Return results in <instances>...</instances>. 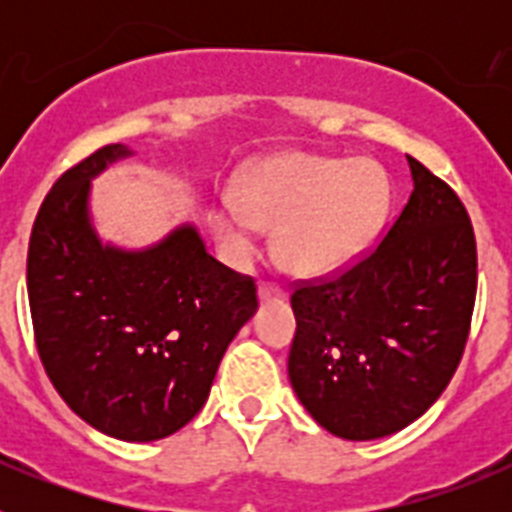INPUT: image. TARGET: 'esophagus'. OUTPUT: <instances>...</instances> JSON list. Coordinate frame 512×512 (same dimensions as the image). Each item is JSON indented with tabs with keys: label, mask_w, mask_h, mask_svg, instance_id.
Wrapping results in <instances>:
<instances>
[{
	"label": "esophagus",
	"mask_w": 512,
	"mask_h": 512,
	"mask_svg": "<svg viewBox=\"0 0 512 512\" xmlns=\"http://www.w3.org/2000/svg\"><path fill=\"white\" fill-rule=\"evenodd\" d=\"M259 300L261 302H282L284 292L274 284H259Z\"/></svg>",
	"instance_id": "1"
}]
</instances>
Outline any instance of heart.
Wrapping results in <instances>:
<instances>
[{"instance_id":"b5f03b06","label":"heart","mask_w":512,"mask_h":512,"mask_svg":"<svg viewBox=\"0 0 512 512\" xmlns=\"http://www.w3.org/2000/svg\"><path fill=\"white\" fill-rule=\"evenodd\" d=\"M390 210V179L372 161L287 153L251 166L212 210V230L235 264L253 256L256 233L274 230V259L295 277L348 269L372 246Z\"/></svg>"}]
</instances>
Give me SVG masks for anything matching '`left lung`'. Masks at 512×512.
Wrapping results in <instances>:
<instances>
[{"label":"left lung","mask_w":512,"mask_h":512,"mask_svg":"<svg viewBox=\"0 0 512 512\" xmlns=\"http://www.w3.org/2000/svg\"><path fill=\"white\" fill-rule=\"evenodd\" d=\"M413 194L359 264L292 295L297 400L346 441L392 436L454 377L477 295V243L454 189L408 156Z\"/></svg>","instance_id":"left-lung-1"}]
</instances>
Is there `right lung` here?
Instances as JSON below:
<instances>
[{
    "label": "right lung",
    "instance_id": "1",
    "mask_svg": "<svg viewBox=\"0 0 512 512\" xmlns=\"http://www.w3.org/2000/svg\"><path fill=\"white\" fill-rule=\"evenodd\" d=\"M128 156L112 143L53 184L30 235L27 297L63 402L107 436L148 443L200 413L259 300L253 279L212 259L192 223L135 251L102 243L92 179Z\"/></svg>",
    "mask_w": 512,
    "mask_h": 512
}]
</instances>
